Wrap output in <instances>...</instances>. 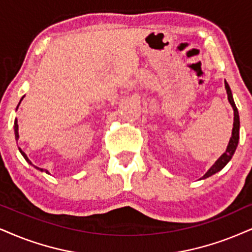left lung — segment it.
Wrapping results in <instances>:
<instances>
[{"mask_svg":"<svg viewBox=\"0 0 252 252\" xmlns=\"http://www.w3.org/2000/svg\"><path fill=\"white\" fill-rule=\"evenodd\" d=\"M224 86L226 90V94H228V100H229V102H230L232 110H234V127H232L231 138H230V140H229L228 146H226V150L224 153H223L221 157L217 159L216 162L214 163L212 167H210L209 170H208V172L204 174V175L202 176L200 180L209 178V176L219 173L220 170H222L223 168H224L225 164L231 160L232 155H234L236 148H237V146H238V141H240V116H238V110H237V107H236L234 98H232L230 86H229V84L226 83V80H224Z\"/></svg>","mask_w":252,"mask_h":252,"instance_id":"obj_1","label":"left lung"}]
</instances>
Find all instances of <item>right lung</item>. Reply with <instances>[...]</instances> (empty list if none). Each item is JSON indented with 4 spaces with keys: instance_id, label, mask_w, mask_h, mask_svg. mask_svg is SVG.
Listing matches in <instances>:
<instances>
[{
    "instance_id": "obj_1",
    "label": "right lung",
    "mask_w": 252,
    "mask_h": 252,
    "mask_svg": "<svg viewBox=\"0 0 252 252\" xmlns=\"http://www.w3.org/2000/svg\"><path fill=\"white\" fill-rule=\"evenodd\" d=\"M22 99H23V97H22ZM22 99H21V100H20V102H18V105H20V104H21ZM18 105H17V108H18ZM17 108H16V110H17ZM14 131H15V139H16V141H17V140H18V138H20V135H18V124H17V119H15V123H14ZM18 150H20V152H21V154H22V155H23V158H24V159H26V161H27V162H28V163H29V164H31V166H33V164H32V162H31V161L29 160V158H28V157H27V154H26V153H24V152H23V151H22L20 147H18ZM33 167H35V168H36V169H38V170H40V172H45L46 174H50V173H49V170H46V169H43V168H38V167H36V166H33Z\"/></svg>"
}]
</instances>
